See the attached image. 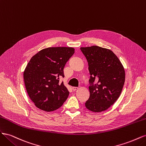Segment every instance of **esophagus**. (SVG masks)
Returning <instances> with one entry per match:
<instances>
[{
	"label": "esophagus",
	"instance_id": "1",
	"mask_svg": "<svg viewBox=\"0 0 146 146\" xmlns=\"http://www.w3.org/2000/svg\"><path fill=\"white\" fill-rule=\"evenodd\" d=\"M78 89V87H72V90H73V91H77Z\"/></svg>",
	"mask_w": 146,
	"mask_h": 146
}]
</instances>
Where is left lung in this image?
<instances>
[{
    "instance_id": "obj_1",
    "label": "left lung",
    "mask_w": 146,
    "mask_h": 146,
    "mask_svg": "<svg viewBox=\"0 0 146 146\" xmlns=\"http://www.w3.org/2000/svg\"><path fill=\"white\" fill-rule=\"evenodd\" d=\"M89 66L90 96L85 103L88 110L101 112L117 100L125 82V70L114 53L97 46L80 47ZM96 82L95 84H94Z\"/></svg>"
}]
</instances>
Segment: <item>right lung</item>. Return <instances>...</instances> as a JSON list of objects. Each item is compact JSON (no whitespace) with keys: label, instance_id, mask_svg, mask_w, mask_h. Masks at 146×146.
I'll use <instances>...</instances> for the list:
<instances>
[{"label":"right lung","instance_id":"add662e5","mask_svg":"<svg viewBox=\"0 0 146 146\" xmlns=\"http://www.w3.org/2000/svg\"><path fill=\"white\" fill-rule=\"evenodd\" d=\"M72 47H48L31 58L24 72L26 90L37 108L47 112L60 108L69 92L59 78L64 77L66 63L74 54Z\"/></svg>","mask_w":146,"mask_h":146}]
</instances>
